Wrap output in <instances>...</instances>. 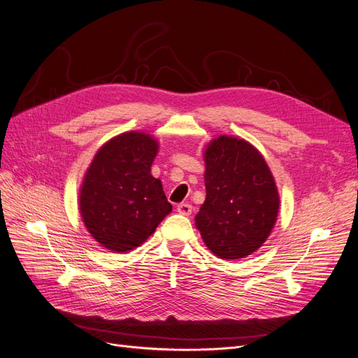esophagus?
<instances>
[{
	"label": "esophagus",
	"instance_id": "esophagus-1",
	"mask_svg": "<svg viewBox=\"0 0 358 358\" xmlns=\"http://www.w3.org/2000/svg\"><path fill=\"white\" fill-rule=\"evenodd\" d=\"M192 209H193V206H192L190 203H180V205L177 206V213L181 214V215L189 217V215L192 214Z\"/></svg>",
	"mask_w": 358,
	"mask_h": 358
}]
</instances>
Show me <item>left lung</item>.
Wrapping results in <instances>:
<instances>
[{
	"instance_id": "1",
	"label": "left lung",
	"mask_w": 358,
	"mask_h": 358,
	"mask_svg": "<svg viewBox=\"0 0 358 358\" xmlns=\"http://www.w3.org/2000/svg\"><path fill=\"white\" fill-rule=\"evenodd\" d=\"M206 199L194 221L221 259L252 255L274 229L280 196L259 150L243 138L220 136L203 152Z\"/></svg>"
}]
</instances>
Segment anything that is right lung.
Masks as SVG:
<instances>
[{
  "label": "right lung",
  "mask_w": 358,
  "mask_h": 358,
  "mask_svg": "<svg viewBox=\"0 0 358 358\" xmlns=\"http://www.w3.org/2000/svg\"><path fill=\"white\" fill-rule=\"evenodd\" d=\"M157 140L122 132L97 150L79 189V213L92 239L112 252L143 245L171 213L161 180L152 176Z\"/></svg>",
  "instance_id": "add662e5"
}]
</instances>
